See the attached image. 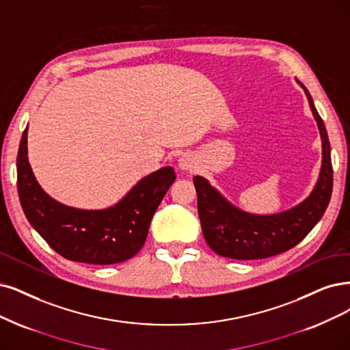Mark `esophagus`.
Masks as SVG:
<instances>
[{
    "label": "esophagus",
    "mask_w": 350,
    "mask_h": 350,
    "mask_svg": "<svg viewBox=\"0 0 350 350\" xmlns=\"http://www.w3.org/2000/svg\"><path fill=\"white\" fill-rule=\"evenodd\" d=\"M196 165H198V163H196L195 157H193L191 154H183L182 157L177 160V167L180 168V170H183V172L195 170Z\"/></svg>",
    "instance_id": "34e87169"
}]
</instances>
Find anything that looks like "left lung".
<instances>
[{"instance_id":"1","label":"left lung","mask_w":350,"mask_h":350,"mask_svg":"<svg viewBox=\"0 0 350 350\" xmlns=\"http://www.w3.org/2000/svg\"><path fill=\"white\" fill-rule=\"evenodd\" d=\"M299 83L308 99L321 138V167L312 193L299 204L273 215H255L232 204L202 176L193 177L198 193V212L203 237L212 251L234 260H261L303 241L326 212L332 196L333 168L326 126L312 95Z\"/></svg>"}]
</instances>
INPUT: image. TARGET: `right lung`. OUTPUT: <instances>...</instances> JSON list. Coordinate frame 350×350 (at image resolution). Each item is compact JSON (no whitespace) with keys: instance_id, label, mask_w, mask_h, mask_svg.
Here are the masks:
<instances>
[{"instance_id":"1","label":"right lung","mask_w":350,"mask_h":350,"mask_svg":"<svg viewBox=\"0 0 350 350\" xmlns=\"http://www.w3.org/2000/svg\"><path fill=\"white\" fill-rule=\"evenodd\" d=\"M27 131L17 154V187L30 225L51 248L69 261L109 265L133 258L144 245L151 219L173 185V167H163L131 187L105 209H79L49 196L29 163Z\"/></svg>"}]
</instances>
